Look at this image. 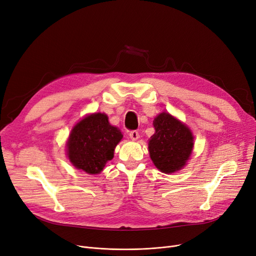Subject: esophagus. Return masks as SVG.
Wrapping results in <instances>:
<instances>
[{"label": "esophagus", "mask_w": 256, "mask_h": 256, "mask_svg": "<svg viewBox=\"0 0 256 256\" xmlns=\"http://www.w3.org/2000/svg\"><path fill=\"white\" fill-rule=\"evenodd\" d=\"M128 136H130V138L132 140H138L139 137H140L139 132H138L137 130H130V134H128Z\"/></svg>", "instance_id": "34e87169"}]
</instances>
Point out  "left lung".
I'll return each mask as SVG.
<instances>
[{
	"instance_id": "obj_1",
	"label": "left lung",
	"mask_w": 256,
	"mask_h": 256,
	"mask_svg": "<svg viewBox=\"0 0 256 256\" xmlns=\"http://www.w3.org/2000/svg\"><path fill=\"white\" fill-rule=\"evenodd\" d=\"M156 132L148 142L154 166L163 173H174L186 164L194 146L191 130L169 113L158 114L154 120Z\"/></svg>"
}]
</instances>
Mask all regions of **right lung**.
<instances>
[{
    "label": "right lung",
    "instance_id": "right-lung-1",
    "mask_svg": "<svg viewBox=\"0 0 256 256\" xmlns=\"http://www.w3.org/2000/svg\"><path fill=\"white\" fill-rule=\"evenodd\" d=\"M122 134L104 113L87 115L74 126L67 140V156L78 170L98 174L114 156Z\"/></svg>",
    "mask_w": 256,
    "mask_h": 256
}]
</instances>
